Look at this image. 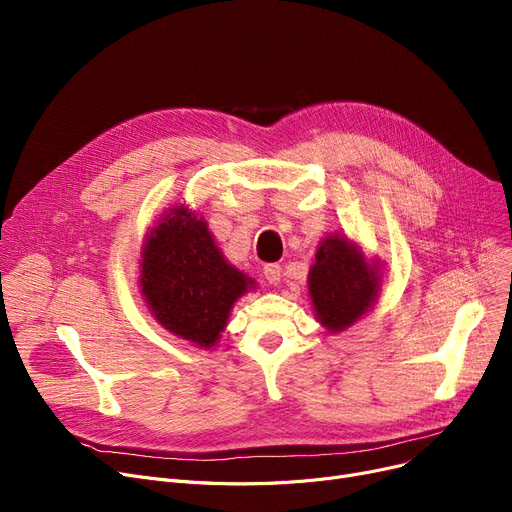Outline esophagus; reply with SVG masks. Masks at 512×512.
I'll use <instances>...</instances> for the list:
<instances>
[{
    "instance_id": "34e87169",
    "label": "esophagus",
    "mask_w": 512,
    "mask_h": 512,
    "mask_svg": "<svg viewBox=\"0 0 512 512\" xmlns=\"http://www.w3.org/2000/svg\"><path fill=\"white\" fill-rule=\"evenodd\" d=\"M263 276H265V280L270 282L272 286H278L280 280H282V267H280L278 263L265 265V267H263Z\"/></svg>"
}]
</instances>
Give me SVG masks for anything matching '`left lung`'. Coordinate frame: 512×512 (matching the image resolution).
<instances>
[{"instance_id": "8db88e82", "label": "left lung", "mask_w": 512, "mask_h": 512, "mask_svg": "<svg viewBox=\"0 0 512 512\" xmlns=\"http://www.w3.org/2000/svg\"><path fill=\"white\" fill-rule=\"evenodd\" d=\"M382 286V263L367 257L359 242L332 232L319 242L307 276L315 319L330 334L355 326L375 305Z\"/></svg>"}]
</instances>
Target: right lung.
I'll return each instance as SVG.
<instances>
[{"mask_svg":"<svg viewBox=\"0 0 512 512\" xmlns=\"http://www.w3.org/2000/svg\"><path fill=\"white\" fill-rule=\"evenodd\" d=\"M139 286L161 328L209 351L220 342L234 303L255 288V280L224 257L203 215L176 203L143 240Z\"/></svg>","mask_w":512,"mask_h":512,"instance_id":"add662e5","label":"right lung"}]
</instances>
